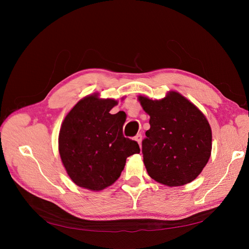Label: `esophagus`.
Returning <instances> with one entry per match:
<instances>
[{
  "mask_svg": "<svg viewBox=\"0 0 249 249\" xmlns=\"http://www.w3.org/2000/svg\"><path fill=\"white\" fill-rule=\"evenodd\" d=\"M135 140H136V141L139 143V145H141V141H142V135H141V134H137L136 136H135Z\"/></svg>",
  "mask_w": 249,
  "mask_h": 249,
  "instance_id": "obj_1",
  "label": "esophagus"
}]
</instances>
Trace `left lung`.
<instances>
[{"instance_id": "obj_1", "label": "left lung", "mask_w": 249, "mask_h": 249, "mask_svg": "<svg viewBox=\"0 0 249 249\" xmlns=\"http://www.w3.org/2000/svg\"><path fill=\"white\" fill-rule=\"evenodd\" d=\"M139 102L150 116V129L142 140L148 176L169 187L192 182L206 166L212 150L207 118L175 91L160 101L139 96Z\"/></svg>"}]
</instances>
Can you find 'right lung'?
Listing matches in <instances>:
<instances>
[{
	"label": "right lung",
	"mask_w": 249,
	"mask_h": 249,
	"mask_svg": "<svg viewBox=\"0 0 249 249\" xmlns=\"http://www.w3.org/2000/svg\"><path fill=\"white\" fill-rule=\"evenodd\" d=\"M114 100L89 95L66 115L59 134V153L73 183L100 191L120 177L127 157L139 154L138 143L125 138V117L111 114Z\"/></svg>",
	"instance_id": "obj_1"
}]
</instances>
